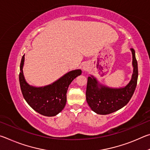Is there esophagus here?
I'll list each match as a JSON object with an SVG mask.
<instances>
[{"instance_id":"1","label":"esophagus","mask_w":150,"mask_h":150,"mask_svg":"<svg viewBox=\"0 0 150 150\" xmlns=\"http://www.w3.org/2000/svg\"><path fill=\"white\" fill-rule=\"evenodd\" d=\"M88 69H89V66H88V65L85 64L83 66V70L84 71H87L88 70Z\"/></svg>"}]
</instances>
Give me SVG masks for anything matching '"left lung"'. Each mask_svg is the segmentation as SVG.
I'll return each mask as SVG.
<instances>
[{"mask_svg": "<svg viewBox=\"0 0 150 150\" xmlns=\"http://www.w3.org/2000/svg\"><path fill=\"white\" fill-rule=\"evenodd\" d=\"M132 54L133 73L130 82L125 87L111 88L103 85L93 75L88 77L86 99L91 110L98 115H108L126 106L135 91L138 77V63L135 51Z\"/></svg>", "mask_w": 150, "mask_h": 150, "instance_id": "1", "label": "left lung"}]
</instances>
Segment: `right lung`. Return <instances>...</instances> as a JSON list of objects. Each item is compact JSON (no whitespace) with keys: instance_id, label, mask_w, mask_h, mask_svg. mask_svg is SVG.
Segmentation results:
<instances>
[{"instance_id":"obj_1","label":"right lung","mask_w":150,"mask_h":150,"mask_svg":"<svg viewBox=\"0 0 150 150\" xmlns=\"http://www.w3.org/2000/svg\"><path fill=\"white\" fill-rule=\"evenodd\" d=\"M24 55L20 66L19 81L22 93L27 103L40 115L54 116L64 108L67 101L68 87L77 76L81 74V69L71 71L52 84L44 87H33L25 80L23 73Z\"/></svg>"}]
</instances>
